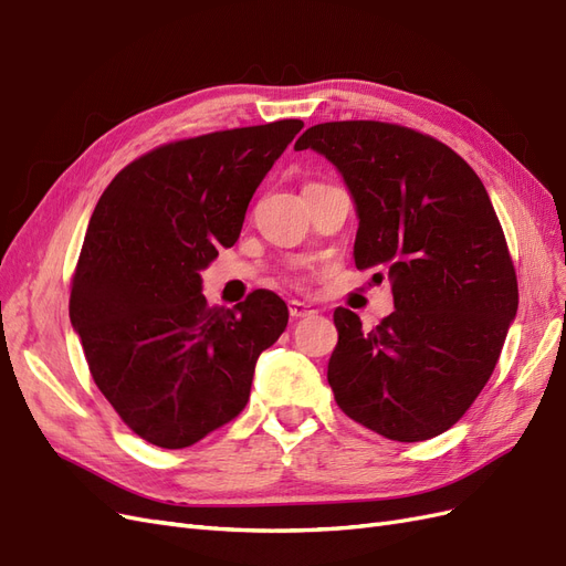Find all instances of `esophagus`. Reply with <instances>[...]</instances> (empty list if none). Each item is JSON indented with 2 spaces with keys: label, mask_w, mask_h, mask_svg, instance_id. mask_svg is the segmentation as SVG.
I'll return each mask as SVG.
<instances>
[{
  "label": "esophagus",
  "mask_w": 566,
  "mask_h": 566,
  "mask_svg": "<svg viewBox=\"0 0 566 566\" xmlns=\"http://www.w3.org/2000/svg\"><path fill=\"white\" fill-rule=\"evenodd\" d=\"M287 312H290V316H293V318H304V316L314 314L312 306L300 302V300H290V302H287Z\"/></svg>",
  "instance_id": "1"
}]
</instances>
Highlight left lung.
<instances>
[{
  "instance_id": "obj_1",
  "label": "left lung",
  "mask_w": 566,
  "mask_h": 566,
  "mask_svg": "<svg viewBox=\"0 0 566 566\" xmlns=\"http://www.w3.org/2000/svg\"><path fill=\"white\" fill-rule=\"evenodd\" d=\"M304 148L339 169L358 214L354 262L382 269L394 293V312L368 333L335 310L337 406L394 441L447 432L489 382L520 302L482 179L430 134L375 119L314 125Z\"/></svg>"
}]
</instances>
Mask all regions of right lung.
I'll use <instances>...</instances> for the list:
<instances>
[{
  "label": "right lung",
  "instance_id": "right-lung-1",
  "mask_svg": "<svg viewBox=\"0 0 566 566\" xmlns=\"http://www.w3.org/2000/svg\"><path fill=\"white\" fill-rule=\"evenodd\" d=\"M302 119L169 142L119 169L98 198L71 283V323L101 394L134 434L186 449L245 408L254 364L287 325L254 290L233 310L200 293Z\"/></svg>",
  "mask_w": 566,
  "mask_h": 566
}]
</instances>
